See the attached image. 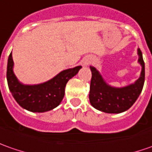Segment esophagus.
Masks as SVG:
<instances>
[{"label":"esophagus","instance_id":"obj_1","mask_svg":"<svg viewBox=\"0 0 152 152\" xmlns=\"http://www.w3.org/2000/svg\"><path fill=\"white\" fill-rule=\"evenodd\" d=\"M91 63H92V60L87 59V60H84V62H83V66H87L89 64H91Z\"/></svg>","mask_w":152,"mask_h":152}]
</instances>
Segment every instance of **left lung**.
Here are the masks:
<instances>
[{
	"label": "left lung",
	"instance_id": "left-lung-1",
	"mask_svg": "<svg viewBox=\"0 0 152 152\" xmlns=\"http://www.w3.org/2000/svg\"><path fill=\"white\" fill-rule=\"evenodd\" d=\"M138 62L141 66L139 79L133 84L124 87H113L107 84L99 71L90 66L92 79L89 100L93 107L107 113H120L128 110L137 100L145 82V62L141 50L138 49Z\"/></svg>",
	"mask_w": 152,
	"mask_h": 152
}]
</instances>
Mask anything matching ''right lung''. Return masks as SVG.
<instances>
[{
  "instance_id": "add662e5",
  "label": "right lung",
  "mask_w": 152,
  "mask_h": 152,
  "mask_svg": "<svg viewBox=\"0 0 152 152\" xmlns=\"http://www.w3.org/2000/svg\"><path fill=\"white\" fill-rule=\"evenodd\" d=\"M12 53L8 57L7 79L8 87L15 100L22 107L30 112L44 113L52 110L60 104L68 81L76 76L81 66L60 72L50 81L38 85H24L19 82L13 72Z\"/></svg>"
}]
</instances>
